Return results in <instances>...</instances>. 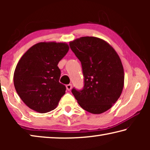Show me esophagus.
Listing matches in <instances>:
<instances>
[{
  "label": "esophagus",
  "mask_w": 150,
  "mask_h": 150,
  "mask_svg": "<svg viewBox=\"0 0 150 150\" xmlns=\"http://www.w3.org/2000/svg\"><path fill=\"white\" fill-rule=\"evenodd\" d=\"M66 88H67V91H71L72 88V85L71 84H69L66 85Z\"/></svg>",
  "instance_id": "34e87169"
}]
</instances>
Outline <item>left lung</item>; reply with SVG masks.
<instances>
[{"mask_svg":"<svg viewBox=\"0 0 150 150\" xmlns=\"http://www.w3.org/2000/svg\"><path fill=\"white\" fill-rule=\"evenodd\" d=\"M69 45L81 62L85 77L83 89L73 88V95L86 111L105 112L117 101L124 88L120 57L107 42L96 37H81L69 42Z\"/></svg>","mask_w":150,"mask_h":150,"instance_id":"1","label":"left lung"}]
</instances>
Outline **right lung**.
<instances>
[{
	"mask_svg": "<svg viewBox=\"0 0 150 150\" xmlns=\"http://www.w3.org/2000/svg\"><path fill=\"white\" fill-rule=\"evenodd\" d=\"M69 50L65 42H44L32 45L20 58L14 85L22 100L32 110L48 112L57 107L66 87L59 82V61Z\"/></svg>",
	"mask_w": 150,
	"mask_h": 150,
	"instance_id": "add662e5",
	"label": "right lung"
}]
</instances>
